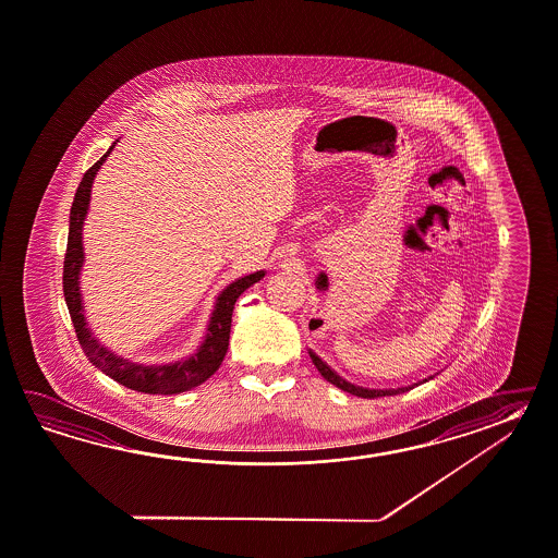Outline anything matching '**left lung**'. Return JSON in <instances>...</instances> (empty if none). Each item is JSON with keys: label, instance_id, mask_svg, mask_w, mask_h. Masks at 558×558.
<instances>
[{"label": "left lung", "instance_id": "8db88e82", "mask_svg": "<svg viewBox=\"0 0 558 558\" xmlns=\"http://www.w3.org/2000/svg\"><path fill=\"white\" fill-rule=\"evenodd\" d=\"M310 356L314 360L315 368L322 372V376H324L328 383H331L333 386H338V388H342L343 392L356 395V397H362V399L392 397V395H399V392H404V390L413 388V386H402V388H388V390H372V388H362V386L350 385V383H345V380H343L342 376H338L336 372L331 371L322 357L315 356L314 352H310ZM429 378H433V376H429ZM425 383H427V380H425Z\"/></svg>", "mask_w": 558, "mask_h": 558}]
</instances>
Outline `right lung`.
Returning <instances> with one entry per match:
<instances>
[{"label": "right lung", "mask_w": 558, "mask_h": 558, "mask_svg": "<svg viewBox=\"0 0 558 558\" xmlns=\"http://www.w3.org/2000/svg\"><path fill=\"white\" fill-rule=\"evenodd\" d=\"M111 151H113V145L93 168L86 170L81 184H78V190L74 194V202H72L69 243H66L64 271H62V289H64V300L69 305L72 326H74L76 338H78L85 356L93 362V366L105 372L107 376H111L119 385L128 386L137 392H145V395L184 392V390L206 383L220 368L222 360L227 356V350H229L230 322H232L234 303L243 291L260 281L265 272L257 271L246 275L220 293V298L216 301L215 314L210 317L206 340L202 343L201 350L184 362L166 364V366H142V364H131L128 360L114 356L109 350H105L90 336V329L86 328L83 303H81V293H78V272H81L83 258H85L83 255V220H85L86 208H88L90 186H93L95 173L99 172L102 161Z\"/></svg>", "instance_id": "obj_1"}]
</instances>
